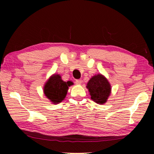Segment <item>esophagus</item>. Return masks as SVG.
<instances>
[{
    "instance_id": "obj_1",
    "label": "esophagus",
    "mask_w": 154,
    "mask_h": 154,
    "mask_svg": "<svg viewBox=\"0 0 154 154\" xmlns=\"http://www.w3.org/2000/svg\"><path fill=\"white\" fill-rule=\"evenodd\" d=\"M75 83H76L78 85H80V84H82V79H77L76 81H75Z\"/></svg>"
}]
</instances>
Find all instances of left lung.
<instances>
[{
  "label": "left lung",
  "mask_w": 154,
  "mask_h": 154,
  "mask_svg": "<svg viewBox=\"0 0 154 154\" xmlns=\"http://www.w3.org/2000/svg\"><path fill=\"white\" fill-rule=\"evenodd\" d=\"M86 88L89 91L91 99L95 103L105 104L111 92V86L106 78L101 74L96 75L89 80Z\"/></svg>",
  "instance_id": "8db88e82"
}]
</instances>
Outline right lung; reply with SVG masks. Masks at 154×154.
Instances as JSON below:
<instances>
[{"label": "right lung", "instance_id": "right-lung-1", "mask_svg": "<svg viewBox=\"0 0 154 154\" xmlns=\"http://www.w3.org/2000/svg\"><path fill=\"white\" fill-rule=\"evenodd\" d=\"M72 85H73L72 82H64L60 75L54 74L44 85V94L52 103L58 104L66 97L69 87Z\"/></svg>", "mask_w": 154, "mask_h": 154}]
</instances>
